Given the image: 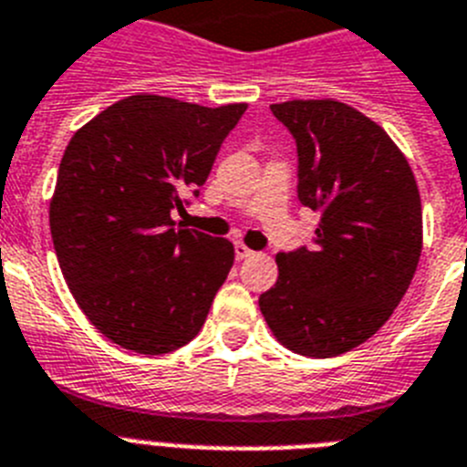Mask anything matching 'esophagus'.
I'll return each instance as SVG.
<instances>
[{
	"label": "esophagus",
	"instance_id": "esophagus-1",
	"mask_svg": "<svg viewBox=\"0 0 467 467\" xmlns=\"http://www.w3.org/2000/svg\"><path fill=\"white\" fill-rule=\"evenodd\" d=\"M249 256H254V251L249 249V246H244V244H234V258H237V261H244V258H249Z\"/></svg>",
	"mask_w": 467,
	"mask_h": 467
}]
</instances>
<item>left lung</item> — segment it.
Masks as SVG:
<instances>
[{
	"mask_svg": "<svg viewBox=\"0 0 467 467\" xmlns=\"http://www.w3.org/2000/svg\"><path fill=\"white\" fill-rule=\"evenodd\" d=\"M298 150V200L322 213L312 246L277 254L261 294L275 338L312 359L362 346L407 294L423 213L411 166L383 129L338 100L270 105Z\"/></svg>",
	"mask_w": 467,
	"mask_h": 467,
	"instance_id": "1",
	"label": "left lung"
}]
</instances>
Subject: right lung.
I'll use <instances>...</instances> for the list:
<instances>
[{"label":"right lung","mask_w":467,"mask_h":467,"mask_svg":"<svg viewBox=\"0 0 467 467\" xmlns=\"http://www.w3.org/2000/svg\"><path fill=\"white\" fill-rule=\"evenodd\" d=\"M246 103L204 108L129 96L72 136L48 206L63 277L88 322L140 355L200 334L234 246L176 228L183 194H200Z\"/></svg>","instance_id":"right-lung-1"}]
</instances>
